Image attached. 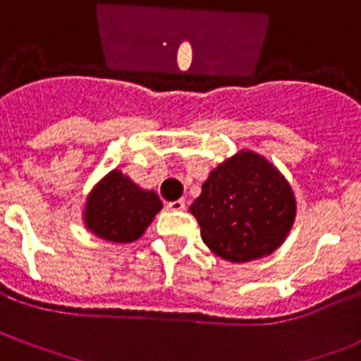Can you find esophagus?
Segmentation results:
<instances>
[{
	"instance_id": "1",
	"label": "esophagus",
	"mask_w": 361,
	"mask_h": 361,
	"mask_svg": "<svg viewBox=\"0 0 361 361\" xmlns=\"http://www.w3.org/2000/svg\"><path fill=\"white\" fill-rule=\"evenodd\" d=\"M166 207L171 209V211H185L187 202L185 200H176V202H171V204L166 205Z\"/></svg>"
}]
</instances>
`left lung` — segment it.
Here are the masks:
<instances>
[{"mask_svg":"<svg viewBox=\"0 0 361 361\" xmlns=\"http://www.w3.org/2000/svg\"><path fill=\"white\" fill-rule=\"evenodd\" d=\"M189 211L205 246L240 264L271 255L295 222L298 202L274 163L253 150H238L209 172Z\"/></svg>","mask_w":361,"mask_h":361,"instance_id":"1","label":"left lung"}]
</instances>
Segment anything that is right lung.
Instances as JSON below:
<instances>
[{
	"label": "right lung",
	"instance_id": "right-lung-1",
	"mask_svg": "<svg viewBox=\"0 0 361 361\" xmlns=\"http://www.w3.org/2000/svg\"><path fill=\"white\" fill-rule=\"evenodd\" d=\"M161 207L156 190L139 187L130 176L114 169L87 192L82 222L102 240L128 244L143 237Z\"/></svg>",
	"mask_w": 361,
	"mask_h": 361
}]
</instances>
